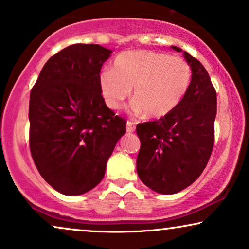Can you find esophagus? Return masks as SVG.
<instances>
[{"label": "esophagus", "mask_w": 249, "mask_h": 249, "mask_svg": "<svg viewBox=\"0 0 249 249\" xmlns=\"http://www.w3.org/2000/svg\"><path fill=\"white\" fill-rule=\"evenodd\" d=\"M135 129H136L135 122L128 120L127 121V132H134Z\"/></svg>", "instance_id": "1"}]
</instances>
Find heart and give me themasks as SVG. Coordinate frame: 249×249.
Returning a JSON list of instances; mask_svg holds the SVG:
<instances>
[{"instance_id":"obj_1","label":"heart","mask_w":249,"mask_h":249,"mask_svg":"<svg viewBox=\"0 0 249 249\" xmlns=\"http://www.w3.org/2000/svg\"><path fill=\"white\" fill-rule=\"evenodd\" d=\"M192 67L180 56L154 51H128L115 57L112 69L100 74V90L105 103L118 110L132 89L137 113L161 119L181 104L192 83Z\"/></svg>"}]
</instances>
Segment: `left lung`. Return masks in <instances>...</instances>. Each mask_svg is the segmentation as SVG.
I'll use <instances>...</instances> for the list:
<instances>
[{
	"label": "left lung",
	"mask_w": 249,
	"mask_h": 249,
	"mask_svg": "<svg viewBox=\"0 0 249 249\" xmlns=\"http://www.w3.org/2000/svg\"><path fill=\"white\" fill-rule=\"evenodd\" d=\"M183 56L193 76L181 104L166 117L136 127L141 139L138 177L160 194H176L192 185L205 169L214 146L215 88L198 60L187 52Z\"/></svg>",
	"instance_id": "1"
}]
</instances>
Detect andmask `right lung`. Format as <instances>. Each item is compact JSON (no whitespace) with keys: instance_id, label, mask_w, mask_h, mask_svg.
<instances>
[{"instance_id":"add662e5","label":"right lung","mask_w":249,"mask_h":249,"mask_svg":"<svg viewBox=\"0 0 249 249\" xmlns=\"http://www.w3.org/2000/svg\"><path fill=\"white\" fill-rule=\"evenodd\" d=\"M112 51L73 44L51 56L29 100V147L44 180L63 195H81L103 179L125 134L124 118L105 104L100 72Z\"/></svg>"}]
</instances>
